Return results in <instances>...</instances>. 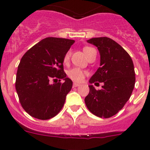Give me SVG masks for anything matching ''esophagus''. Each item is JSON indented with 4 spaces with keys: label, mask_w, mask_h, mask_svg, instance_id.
Returning <instances> with one entry per match:
<instances>
[{
    "label": "esophagus",
    "mask_w": 150,
    "mask_h": 150,
    "mask_svg": "<svg viewBox=\"0 0 150 150\" xmlns=\"http://www.w3.org/2000/svg\"><path fill=\"white\" fill-rule=\"evenodd\" d=\"M73 86H74V87H78L80 86V84L77 83H74V85H73Z\"/></svg>",
    "instance_id": "34e87169"
}]
</instances>
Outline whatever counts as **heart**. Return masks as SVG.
<instances>
[{"label":"heart","mask_w":150,"mask_h":150,"mask_svg":"<svg viewBox=\"0 0 150 150\" xmlns=\"http://www.w3.org/2000/svg\"><path fill=\"white\" fill-rule=\"evenodd\" d=\"M92 48H91V47H89V46H86V47L83 48V52H84V53L86 54V56L88 53V51H89ZM69 57H70V52H68L66 53L65 56H64V62L68 61ZM86 75V71H83L81 69L77 68V67H74V68L70 69V70L67 71V76L75 82H82L83 79H84Z\"/></svg>","instance_id":"b5f03b06"}]
</instances>
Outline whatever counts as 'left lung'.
<instances>
[{
  "label": "left lung",
  "mask_w": 150,
  "mask_h": 150,
  "mask_svg": "<svg viewBox=\"0 0 150 150\" xmlns=\"http://www.w3.org/2000/svg\"><path fill=\"white\" fill-rule=\"evenodd\" d=\"M98 48L100 67L89 79V93L85 98L88 110L100 118L116 114L130 98L135 84V72L132 58L116 41L109 38H95L87 40ZM104 85L100 90L92 85Z\"/></svg>",
  "instance_id": "left-lung-1"
}]
</instances>
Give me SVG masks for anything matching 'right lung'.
Returning a JSON list of instances; mask_svg holds the SVG:
<instances>
[{"instance_id": "add662e5", "label": "right lung", "mask_w": 150, "mask_h": 150, "mask_svg": "<svg viewBox=\"0 0 150 150\" xmlns=\"http://www.w3.org/2000/svg\"><path fill=\"white\" fill-rule=\"evenodd\" d=\"M74 40L46 38L22 56L18 66L16 89L23 109L32 117L46 120L56 116L65 102L73 82L64 71V59ZM59 79L51 84L52 79ZM63 79V83H60Z\"/></svg>"}]
</instances>
